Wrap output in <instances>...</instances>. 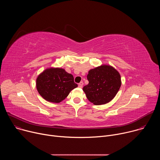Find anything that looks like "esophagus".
Segmentation results:
<instances>
[{"label": "esophagus", "mask_w": 160, "mask_h": 160, "mask_svg": "<svg viewBox=\"0 0 160 160\" xmlns=\"http://www.w3.org/2000/svg\"><path fill=\"white\" fill-rule=\"evenodd\" d=\"M83 83L82 82H80V83H78V87H80V88H82V87H83Z\"/></svg>", "instance_id": "obj_1"}]
</instances>
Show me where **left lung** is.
Here are the masks:
<instances>
[{"mask_svg":"<svg viewBox=\"0 0 160 160\" xmlns=\"http://www.w3.org/2000/svg\"><path fill=\"white\" fill-rule=\"evenodd\" d=\"M88 84L83 88L88 100L94 105L110 102L118 93L122 85L121 77L115 68L102 64L88 71Z\"/></svg>","mask_w":160,"mask_h":160,"instance_id":"8db88e82","label":"left lung"}]
</instances>
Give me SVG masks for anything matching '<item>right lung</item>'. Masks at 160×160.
Listing matches in <instances>:
<instances>
[{
  "label": "right lung",
  "instance_id": "1",
  "mask_svg": "<svg viewBox=\"0 0 160 160\" xmlns=\"http://www.w3.org/2000/svg\"><path fill=\"white\" fill-rule=\"evenodd\" d=\"M77 87L73 76L61 68H47L36 80L38 92L45 100L51 102H61Z\"/></svg>",
  "mask_w": 160,
  "mask_h": 160
}]
</instances>
